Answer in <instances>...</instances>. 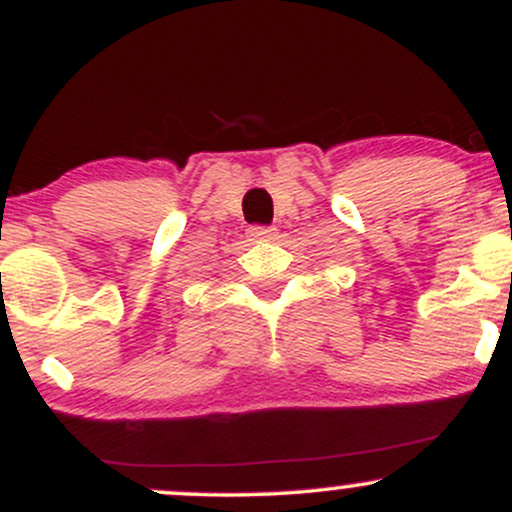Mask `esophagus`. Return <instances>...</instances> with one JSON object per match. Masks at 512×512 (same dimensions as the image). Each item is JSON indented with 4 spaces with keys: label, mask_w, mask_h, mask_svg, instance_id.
I'll list each match as a JSON object with an SVG mask.
<instances>
[{
    "label": "esophagus",
    "mask_w": 512,
    "mask_h": 512,
    "mask_svg": "<svg viewBox=\"0 0 512 512\" xmlns=\"http://www.w3.org/2000/svg\"><path fill=\"white\" fill-rule=\"evenodd\" d=\"M276 236V228L272 226H252L250 238L252 240H272Z\"/></svg>",
    "instance_id": "esophagus-1"
}]
</instances>
